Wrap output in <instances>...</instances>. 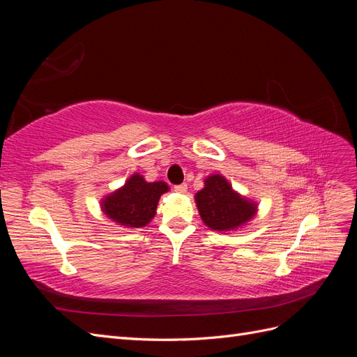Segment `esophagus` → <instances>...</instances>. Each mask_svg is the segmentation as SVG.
Listing matches in <instances>:
<instances>
[{"instance_id":"1","label":"esophagus","mask_w":357,"mask_h":357,"mask_svg":"<svg viewBox=\"0 0 357 357\" xmlns=\"http://www.w3.org/2000/svg\"><path fill=\"white\" fill-rule=\"evenodd\" d=\"M174 190L177 193H186L188 192V185H186V183H183V185H177V186H174Z\"/></svg>"}]
</instances>
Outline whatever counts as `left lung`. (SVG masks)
<instances>
[{"instance_id":"obj_1","label":"left lung","mask_w":357,"mask_h":357,"mask_svg":"<svg viewBox=\"0 0 357 357\" xmlns=\"http://www.w3.org/2000/svg\"><path fill=\"white\" fill-rule=\"evenodd\" d=\"M195 202L204 225L220 234L245 228L259 211L257 201L235 190L219 172L204 178V188L195 193Z\"/></svg>"}]
</instances>
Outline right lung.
I'll return each instance as SVG.
<instances>
[{
    "mask_svg": "<svg viewBox=\"0 0 357 357\" xmlns=\"http://www.w3.org/2000/svg\"><path fill=\"white\" fill-rule=\"evenodd\" d=\"M168 190L165 181H147L139 172H134L123 186L101 198L100 207L105 218L121 228H144L153 220L158 202Z\"/></svg>",
    "mask_w": 357,
    "mask_h": 357,
    "instance_id": "right-lung-1",
    "label": "right lung"
}]
</instances>
